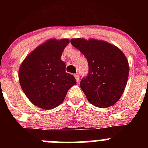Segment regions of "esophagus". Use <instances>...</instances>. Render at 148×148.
<instances>
[{
    "label": "esophagus",
    "instance_id": "esophagus-1",
    "mask_svg": "<svg viewBox=\"0 0 148 148\" xmlns=\"http://www.w3.org/2000/svg\"><path fill=\"white\" fill-rule=\"evenodd\" d=\"M74 76H75V80H76V82H78V81H79V76H78V73H76V74H75V75H74Z\"/></svg>",
    "mask_w": 148,
    "mask_h": 148
}]
</instances>
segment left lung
<instances>
[{"mask_svg":"<svg viewBox=\"0 0 148 148\" xmlns=\"http://www.w3.org/2000/svg\"><path fill=\"white\" fill-rule=\"evenodd\" d=\"M70 43L85 56L89 73L80 87L89 102L100 108L113 106L125 91L129 64L122 51L101 40L72 38Z\"/></svg>","mask_w":148,"mask_h":148,"instance_id":"obj_1","label":"left lung"}]
</instances>
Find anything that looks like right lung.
I'll list each match as a JSON object with an SVG mask.
<instances>
[{
  "label": "right lung",
  "mask_w": 148,
  "mask_h": 148,
  "mask_svg": "<svg viewBox=\"0 0 148 148\" xmlns=\"http://www.w3.org/2000/svg\"><path fill=\"white\" fill-rule=\"evenodd\" d=\"M68 38L49 39L35 48L21 64L18 78L29 100L38 108L52 110L64 100L69 89L76 84L73 75L65 71L61 61Z\"/></svg>",
  "instance_id": "right-lung-1"
}]
</instances>
